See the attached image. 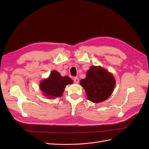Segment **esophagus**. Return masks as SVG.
Masks as SVG:
<instances>
[{
	"instance_id": "1",
	"label": "esophagus",
	"mask_w": 149,
	"mask_h": 149,
	"mask_svg": "<svg viewBox=\"0 0 149 149\" xmlns=\"http://www.w3.org/2000/svg\"><path fill=\"white\" fill-rule=\"evenodd\" d=\"M73 81H74V82L76 84H78V83H79V79H78V78H76V77L74 78Z\"/></svg>"
}]
</instances>
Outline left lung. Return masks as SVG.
<instances>
[{
    "label": "left lung",
    "instance_id": "1",
    "mask_svg": "<svg viewBox=\"0 0 149 149\" xmlns=\"http://www.w3.org/2000/svg\"><path fill=\"white\" fill-rule=\"evenodd\" d=\"M88 100L94 103L101 102L109 97L116 86V80L111 73L101 66H92L84 79L80 81Z\"/></svg>",
    "mask_w": 149,
    "mask_h": 149
}]
</instances>
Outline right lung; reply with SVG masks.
Here are the masks:
<instances>
[{"label": "right lung", "mask_w": 149, "mask_h": 149, "mask_svg": "<svg viewBox=\"0 0 149 149\" xmlns=\"http://www.w3.org/2000/svg\"><path fill=\"white\" fill-rule=\"evenodd\" d=\"M73 83V80L69 76H61L57 71L53 70L48 78L40 82L39 86L45 96L49 99H54L61 97L66 85Z\"/></svg>", "instance_id": "obj_1"}]
</instances>
